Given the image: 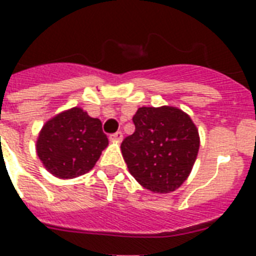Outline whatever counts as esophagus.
<instances>
[{"label":"esophagus","instance_id":"34e87169","mask_svg":"<svg viewBox=\"0 0 256 256\" xmlns=\"http://www.w3.org/2000/svg\"><path fill=\"white\" fill-rule=\"evenodd\" d=\"M108 138H110V140H112V142H120V140H124V134L120 132H114V134H112Z\"/></svg>","mask_w":256,"mask_h":256}]
</instances>
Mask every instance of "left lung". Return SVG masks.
I'll list each match as a JSON object with an SVG mask.
<instances>
[{
    "label": "left lung",
    "instance_id": "obj_1",
    "mask_svg": "<svg viewBox=\"0 0 256 256\" xmlns=\"http://www.w3.org/2000/svg\"><path fill=\"white\" fill-rule=\"evenodd\" d=\"M132 122L136 132L120 144L130 174L152 192L179 188L192 170L200 144L190 116L174 106H144Z\"/></svg>",
    "mask_w": 256,
    "mask_h": 256
}]
</instances>
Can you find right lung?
Segmentation results:
<instances>
[{
    "mask_svg": "<svg viewBox=\"0 0 256 256\" xmlns=\"http://www.w3.org/2000/svg\"><path fill=\"white\" fill-rule=\"evenodd\" d=\"M108 144L102 122L81 108H72L42 126L36 150L50 174L72 179L92 170Z\"/></svg>",
    "mask_w": 256,
    "mask_h": 256,
    "instance_id": "add662e5",
    "label": "right lung"
}]
</instances>
